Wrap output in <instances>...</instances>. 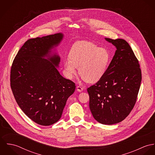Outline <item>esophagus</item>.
I'll list each match as a JSON object with an SVG mask.
<instances>
[{
    "mask_svg": "<svg viewBox=\"0 0 155 155\" xmlns=\"http://www.w3.org/2000/svg\"><path fill=\"white\" fill-rule=\"evenodd\" d=\"M76 89H77V91H78V92H81L84 90V88H83L82 87H80V86H78V87H76Z\"/></svg>",
    "mask_w": 155,
    "mask_h": 155,
    "instance_id": "esophagus-1",
    "label": "esophagus"
}]
</instances>
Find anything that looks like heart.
<instances>
[{
    "label": "heart",
    "instance_id": "1",
    "mask_svg": "<svg viewBox=\"0 0 155 155\" xmlns=\"http://www.w3.org/2000/svg\"><path fill=\"white\" fill-rule=\"evenodd\" d=\"M110 61V54L104 48L88 42H78L71 47L69 59L64 61L67 77L71 79L76 73V67L83 79L92 83L104 74Z\"/></svg>",
    "mask_w": 155,
    "mask_h": 155
}]
</instances>
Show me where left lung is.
Returning a JSON list of instances; mask_svg holds the SVG:
<instances>
[{
	"label": "left lung",
	"instance_id": "8db88e82",
	"mask_svg": "<svg viewBox=\"0 0 155 155\" xmlns=\"http://www.w3.org/2000/svg\"><path fill=\"white\" fill-rule=\"evenodd\" d=\"M116 52L103 77L87 89L89 109L100 124L113 125L124 120L135 104L141 82L138 61L128 43L105 38Z\"/></svg>",
	"mask_w": 155,
	"mask_h": 155
}]
</instances>
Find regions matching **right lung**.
<instances>
[{"label": "right lung", "instance_id": "add662e5", "mask_svg": "<svg viewBox=\"0 0 155 155\" xmlns=\"http://www.w3.org/2000/svg\"><path fill=\"white\" fill-rule=\"evenodd\" d=\"M58 33L28 39L11 69V87L22 111L35 123L51 125L61 118L75 84L58 71L60 57L52 49L63 40Z\"/></svg>", "mask_w": 155, "mask_h": 155}]
</instances>
